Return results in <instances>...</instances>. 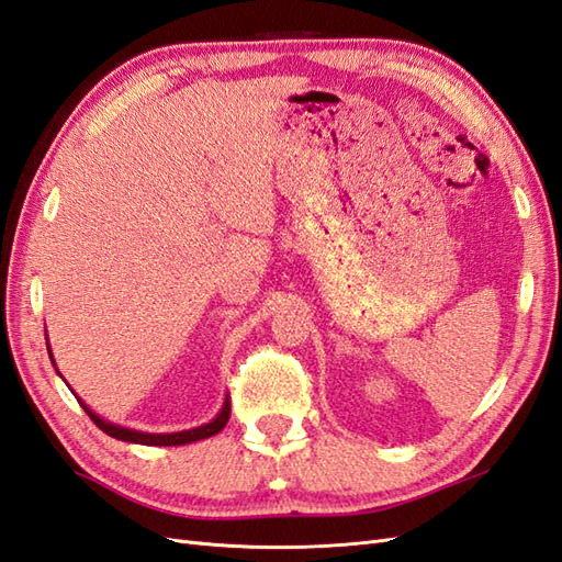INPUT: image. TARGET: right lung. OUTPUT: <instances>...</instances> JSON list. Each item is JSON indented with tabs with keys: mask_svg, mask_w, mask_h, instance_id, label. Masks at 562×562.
<instances>
[{
	"mask_svg": "<svg viewBox=\"0 0 562 562\" xmlns=\"http://www.w3.org/2000/svg\"><path fill=\"white\" fill-rule=\"evenodd\" d=\"M49 350V346H47ZM52 352V350H49ZM52 358V355H49ZM52 364H54V358H52ZM61 376V374H59ZM80 401V398H78ZM80 407L86 409L88 417L98 424V427L112 436V439H119V441H128V443H143V446H183V443H193V441H202V439H210V436L218 434L224 427L226 422L231 417V401L226 398L224 401V407L222 413H218L212 422L202 424V427H195V429H188V431H173V434H147V431H135V429H128V427H119V424H112V422H104L100 415H94L92 409L80 401Z\"/></svg>",
	"mask_w": 562,
	"mask_h": 562,
	"instance_id": "1",
	"label": "right lung"
}]
</instances>
